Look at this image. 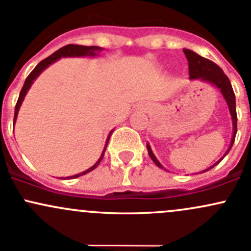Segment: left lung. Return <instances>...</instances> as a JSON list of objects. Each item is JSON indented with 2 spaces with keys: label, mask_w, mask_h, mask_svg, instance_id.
I'll list each match as a JSON object with an SVG mask.
<instances>
[{
  "label": "left lung",
  "mask_w": 251,
  "mask_h": 251,
  "mask_svg": "<svg viewBox=\"0 0 251 251\" xmlns=\"http://www.w3.org/2000/svg\"><path fill=\"white\" fill-rule=\"evenodd\" d=\"M183 52H184L185 57L188 60V64H189V79L190 80H201V81L209 83V85L214 86L217 90H219V92L222 93V96L225 99L226 104L228 106V111H230L231 118H232V137H231V142H230V146H228L227 151L224 153V155L217 163L213 164L212 166H209L208 169L203 170L202 172H206L208 170H211L214 168L215 165L220 163L223 160L224 157L230 152L231 147H232L233 141H234V137H236V133H237V112H236V97H234L233 90H232V86H231L230 80L228 77L224 74L223 69L220 68L219 66L214 63V62L207 60V58L201 57L200 55H198L196 52L191 51L189 49H183ZM147 151H148V154H150L151 159L154 161L155 165L158 168L164 169L163 165L159 163V160L155 158V155L153 154L152 150H151L150 144H147ZM168 171V170H166Z\"/></svg>",
  "instance_id": "left-lung-1"
}]
</instances>
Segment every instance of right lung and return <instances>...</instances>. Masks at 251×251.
Here are the masks:
<instances>
[{
  "label": "right lung",
  "instance_id": "1",
  "mask_svg": "<svg viewBox=\"0 0 251 251\" xmlns=\"http://www.w3.org/2000/svg\"><path fill=\"white\" fill-rule=\"evenodd\" d=\"M101 50H103V48H100V47H85V45L69 44V45H66V47L61 48V49H58L57 51H55V52H53L52 55H50L49 57H47V58H45V60H43L42 62H39V63L37 64L36 68H34L31 73H29L28 76L26 77L25 83H24L23 88H21L20 96H19V99H18V103H17V105H15L14 123L17 122L19 110H20L21 104H23L24 99H25V97H26V94H27L28 90H29V88H31L32 83L34 82V80H36L37 77H38L39 75L42 74V73L44 72L45 69H47L48 67L50 66V64L55 63L56 61H58L62 57H94V56L98 55L99 51H101ZM112 131H114V129H112V130L109 133V135H107L106 144H105L103 152H101L100 157H99L98 160H97V163L94 164L93 166H91L90 169L85 170V171L80 172V174H77V175H74V176L67 177V178H68V179L77 178V177L83 176V175H86V174H88V172H91V171H92V170H94V169L97 168V166L99 165V163H100L101 159H103V157H104V153H105V151H106L107 144H109V139H110V136H111Z\"/></svg>",
  "mask_w": 251,
  "mask_h": 251
}]
</instances>
